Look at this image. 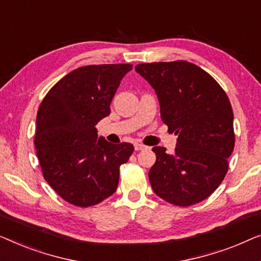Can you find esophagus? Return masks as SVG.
<instances>
[{"mask_svg":"<svg viewBox=\"0 0 261 261\" xmlns=\"http://www.w3.org/2000/svg\"><path fill=\"white\" fill-rule=\"evenodd\" d=\"M144 149H146L145 145L139 144V143H136V144H135V150H136V151H139V150H144Z\"/></svg>","mask_w":261,"mask_h":261,"instance_id":"1","label":"esophagus"}]
</instances>
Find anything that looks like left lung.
Wrapping results in <instances>:
<instances>
[{"mask_svg": "<svg viewBox=\"0 0 261 261\" xmlns=\"http://www.w3.org/2000/svg\"><path fill=\"white\" fill-rule=\"evenodd\" d=\"M135 69L155 90L163 123L178 135L172 155L163 146L152 148V190L175 205L201 202L228 170L236 142L229 99L213 76L192 62H151Z\"/></svg>", "mask_w": 261, "mask_h": 261, "instance_id": "1", "label": "left lung"}]
</instances>
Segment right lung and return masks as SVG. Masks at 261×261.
Instances as JSON below:
<instances>
[{
  "label": "right lung",
  "mask_w": 261,
  "mask_h": 261,
  "mask_svg": "<svg viewBox=\"0 0 261 261\" xmlns=\"http://www.w3.org/2000/svg\"><path fill=\"white\" fill-rule=\"evenodd\" d=\"M132 65H90L69 72L46 94L36 116L34 144L43 177L62 199L94 205L116 192L119 167L134 152L95 129Z\"/></svg>",
  "instance_id": "1"
}]
</instances>
